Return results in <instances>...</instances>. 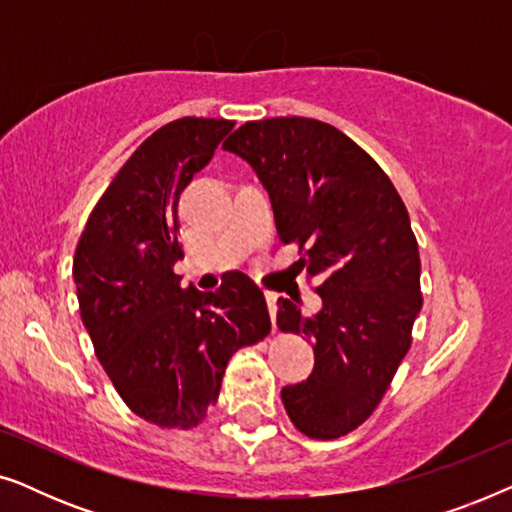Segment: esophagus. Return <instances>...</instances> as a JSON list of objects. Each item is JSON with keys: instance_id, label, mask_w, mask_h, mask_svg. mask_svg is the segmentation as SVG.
<instances>
[{"instance_id": "esophagus-1", "label": "esophagus", "mask_w": 512, "mask_h": 512, "mask_svg": "<svg viewBox=\"0 0 512 512\" xmlns=\"http://www.w3.org/2000/svg\"><path fill=\"white\" fill-rule=\"evenodd\" d=\"M265 300H268V310H270L272 328H275V331H277V293L268 291V293H265Z\"/></svg>"}]
</instances>
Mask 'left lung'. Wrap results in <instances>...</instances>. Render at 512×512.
Instances as JSON below:
<instances>
[{"mask_svg": "<svg viewBox=\"0 0 512 512\" xmlns=\"http://www.w3.org/2000/svg\"><path fill=\"white\" fill-rule=\"evenodd\" d=\"M223 149L254 167L279 240L298 244L300 268L321 282L317 314L277 300L279 331L314 349L307 382L282 389L286 415L307 438L347 436L387 394L424 303L408 209L354 139L314 118L249 121Z\"/></svg>", "mask_w": 512, "mask_h": 512, "instance_id": "left-lung-1", "label": "left lung"}]
</instances>
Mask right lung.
Returning <instances> with one entry per match:
<instances>
[{"label": "right lung", "mask_w": 512, "mask_h": 512, "mask_svg": "<svg viewBox=\"0 0 512 512\" xmlns=\"http://www.w3.org/2000/svg\"><path fill=\"white\" fill-rule=\"evenodd\" d=\"M179 118L139 144L88 216L74 254L76 298L118 396L160 429L188 431L216 403L237 349L270 333L265 296L244 272L214 293L181 289L179 195L233 130Z\"/></svg>", "instance_id": "1"}]
</instances>
